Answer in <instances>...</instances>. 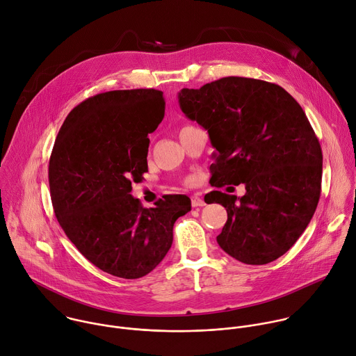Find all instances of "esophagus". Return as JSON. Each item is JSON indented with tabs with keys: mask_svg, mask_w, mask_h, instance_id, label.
I'll use <instances>...</instances> for the list:
<instances>
[{
	"mask_svg": "<svg viewBox=\"0 0 356 356\" xmlns=\"http://www.w3.org/2000/svg\"><path fill=\"white\" fill-rule=\"evenodd\" d=\"M191 205H193L194 208H197V207H204V205H205V201H204L200 195H193V197H191Z\"/></svg>",
	"mask_w": 356,
	"mask_h": 356,
	"instance_id": "esophagus-1",
	"label": "esophagus"
}]
</instances>
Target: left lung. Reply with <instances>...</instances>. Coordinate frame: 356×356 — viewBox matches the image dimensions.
<instances>
[{"label": "left lung", "mask_w": 356, "mask_h": 356, "mask_svg": "<svg viewBox=\"0 0 356 356\" xmlns=\"http://www.w3.org/2000/svg\"><path fill=\"white\" fill-rule=\"evenodd\" d=\"M179 104L216 149L215 187H246L243 197L212 191L205 201L227 211L216 236L220 249L252 266L285 254L307 227L321 190V148L300 104L280 85L243 76L183 88Z\"/></svg>", "instance_id": "8db88e82"}]
</instances>
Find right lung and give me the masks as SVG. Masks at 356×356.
I'll return each instance as SVG.
<instances>
[{"label": "right lung", "mask_w": 356, "mask_h": 356, "mask_svg": "<svg viewBox=\"0 0 356 356\" xmlns=\"http://www.w3.org/2000/svg\"><path fill=\"white\" fill-rule=\"evenodd\" d=\"M165 115L163 92L110 90L74 107L56 138L49 184L57 220L81 254L102 271L149 274L173 242L188 197L165 195L144 208L130 193L148 170V134Z\"/></svg>", "instance_id": "obj_1"}]
</instances>
